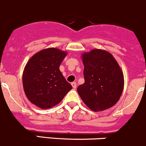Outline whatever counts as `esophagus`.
Returning a JSON list of instances; mask_svg holds the SVG:
<instances>
[{"mask_svg": "<svg viewBox=\"0 0 146 146\" xmlns=\"http://www.w3.org/2000/svg\"><path fill=\"white\" fill-rule=\"evenodd\" d=\"M72 87H73V89H76V82H72Z\"/></svg>", "mask_w": 146, "mask_h": 146, "instance_id": "obj_1", "label": "esophagus"}]
</instances>
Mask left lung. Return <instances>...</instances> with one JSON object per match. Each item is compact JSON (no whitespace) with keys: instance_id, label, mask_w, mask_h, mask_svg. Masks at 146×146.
Segmentation results:
<instances>
[{"instance_id":"1","label":"left lung","mask_w":146,"mask_h":146,"mask_svg":"<svg viewBox=\"0 0 146 146\" xmlns=\"http://www.w3.org/2000/svg\"><path fill=\"white\" fill-rule=\"evenodd\" d=\"M84 83L77 87L84 103L94 111L114 106L124 86L123 74L119 63L109 52L93 49L82 54Z\"/></svg>"}]
</instances>
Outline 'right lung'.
I'll list each match as a JSON object with an SVG mask.
<instances>
[{
    "label": "right lung",
    "mask_w": 146,
    "mask_h": 146,
    "mask_svg": "<svg viewBox=\"0 0 146 146\" xmlns=\"http://www.w3.org/2000/svg\"><path fill=\"white\" fill-rule=\"evenodd\" d=\"M67 54V52L56 47L44 49L26 64L23 73L24 92L27 99L37 107H53L72 89L60 70Z\"/></svg>",
    "instance_id": "1"
}]
</instances>
